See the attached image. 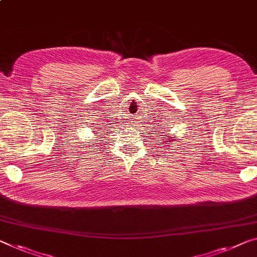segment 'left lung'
<instances>
[{
  "mask_svg": "<svg viewBox=\"0 0 257 257\" xmlns=\"http://www.w3.org/2000/svg\"><path fill=\"white\" fill-rule=\"evenodd\" d=\"M164 138H165V139H164V142H165V144H167V142H170V144L168 145V146H170V145H171L172 144V142L173 141H175V140H173L172 139V138L173 137H171V136H170V134H167V136H163Z\"/></svg>",
  "mask_w": 257,
  "mask_h": 257,
  "instance_id": "obj_1",
  "label": "left lung"
}]
</instances>
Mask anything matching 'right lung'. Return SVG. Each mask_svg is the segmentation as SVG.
Segmentation results:
<instances>
[{
  "label": "right lung",
  "instance_id": "right-lung-1",
  "mask_svg": "<svg viewBox=\"0 0 257 257\" xmlns=\"http://www.w3.org/2000/svg\"><path fill=\"white\" fill-rule=\"evenodd\" d=\"M94 132H95V131H94Z\"/></svg>",
  "mask_w": 257,
  "mask_h": 257
}]
</instances>
